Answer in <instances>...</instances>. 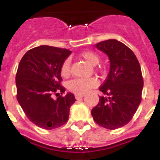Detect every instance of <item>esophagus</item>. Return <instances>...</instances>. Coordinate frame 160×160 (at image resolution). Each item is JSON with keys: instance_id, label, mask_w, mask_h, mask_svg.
Here are the masks:
<instances>
[{"instance_id": "esophagus-1", "label": "esophagus", "mask_w": 160, "mask_h": 160, "mask_svg": "<svg viewBox=\"0 0 160 160\" xmlns=\"http://www.w3.org/2000/svg\"><path fill=\"white\" fill-rule=\"evenodd\" d=\"M83 96H84V94H75V98L77 100L81 99V98L83 97Z\"/></svg>"}]
</instances>
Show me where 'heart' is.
<instances>
[{
	"label": "heart",
	"instance_id": "obj_1",
	"mask_svg": "<svg viewBox=\"0 0 160 160\" xmlns=\"http://www.w3.org/2000/svg\"><path fill=\"white\" fill-rule=\"evenodd\" d=\"M80 56L90 66H96L99 62L100 58L98 53L91 50L83 51ZM70 60L66 59L61 67V73L62 76H67L70 73ZM98 82L94 78H74L68 82V89L71 92L77 94H82L90 89L97 87Z\"/></svg>",
	"mask_w": 160,
	"mask_h": 160
}]
</instances>
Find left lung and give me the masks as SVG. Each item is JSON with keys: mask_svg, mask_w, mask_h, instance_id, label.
<instances>
[{"mask_svg": "<svg viewBox=\"0 0 160 160\" xmlns=\"http://www.w3.org/2000/svg\"><path fill=\"white\" fill-rule=\"evenodd\" d=\"M95 47L108 56L111 65L99 87L102 95L91 114L96 123L114 130L131 121L141 102L143 80L140 65L132 50L119 41L109 39Z\"/></svg>", "mask_w": 160, "mask_h": 160, "instance_id": "8db88e82", "label": "left lung"}]
</instances>
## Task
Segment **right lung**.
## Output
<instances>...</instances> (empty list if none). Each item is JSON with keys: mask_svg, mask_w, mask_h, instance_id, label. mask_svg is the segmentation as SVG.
I'll list each match as a JSON object with an SVG mask.
<instances>
[{"mask_svg": "<svg viewBox=\"0 0 160 160\" xmlns=\"http://www.w3.org/2000/svg\"><path fill=\"white\" fill-rule=\"evenodd\" d=\"M70 53L66 49L40 46L29 49L20 62L17 98L29 121L39 128L52 130L68 121L74 95L67 93L53 99L52 94L66 90L60 85L61 67Z\"/></svg>", "mask_w": 160, "mask_h": 160, "instance_id": "add662e5", "label": "right lung"}]
</instances>
